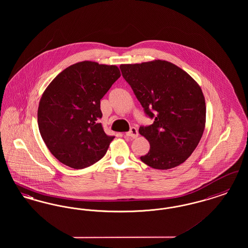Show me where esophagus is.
I'll return each mask as SVG.
<instances>
[{
  "mask_svg": "<svg viewBox=\"0 0 248 248\" xmlns=\"http://www.w3.org/2000/svg\"><path fill=\"white\" fill-rule=\"evenodd\" d=\"M125 136H126V137H129V138H132V139L138 138V137H139L138 129H137L136 127H132V128L130 129L129 132H127V133L125 134Z\"/></svg>",
  "mask_w": 248,
  "mask_h": 248,
  "instance_id": "esophagus-1",
  "label": "esophagus"
}]
</instances>
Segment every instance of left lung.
Segmentation results:
<instances>
[{
	"label": "left lung",
	"instance_id": "obj_1",
	"mask_svg": "<svg viewBox=\"0 0 248 248\" xmlns=\"http://www.w3.org/2000/svg\"><path fill=\"white\" fill-rule=\"evenodd\" d=\"M129 83L153 124L140 126L150 142L140 160L154 169L167 170L184 163L199 144L205 126V99L200 85L177 65L155 59L122 64Z\"/></svg>",
	"mask_w": 248,
	"mask_h": 248
}]
</instances>
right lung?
<instances>
[{"label":"right lung","mask_w":248,"mask_h":248,"mask_svg":"<svg viewBox=\"0 0 248 248\" xmlns=\"http://www.w3.org/2000/svg\"><path fill=\"white\" fill-rule=\"evenodd\" d=\"M121 76L115 65L82 61L49 83L38 107V125L50 153L74 169L94 165L114 137L104 132L100 99Z\"/></svg>","instance_id":"obj_1"}]
</instances>
